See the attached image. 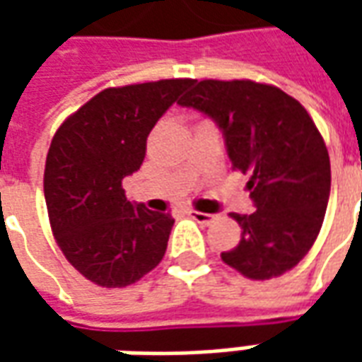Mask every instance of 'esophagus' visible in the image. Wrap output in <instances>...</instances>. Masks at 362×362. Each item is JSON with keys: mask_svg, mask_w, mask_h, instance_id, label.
<instances>
[{"mask_svg": "<svg viewBox=\"0 0 362 362\" xmlns=\"http://www.w3.org/2000/svg\"><path fill=\"white\" fill-rule=\"evenodd\" d=\"M188 215L192 219H196L197 223H202V225H209L213 219H215V215L211 213H202V211H194V209H189Z\"/></svg>", "mask_w": 362, "mask_h": 362, "instance_id": "esophagus-1", "label": "esophagus"}]
</instances>
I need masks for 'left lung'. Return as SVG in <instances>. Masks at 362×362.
I'll use <instances>...</instances> for the list:
<instances>
[{
  "label": "left lung",
  "mask_w": 362,
  "mask_h": 362,
  "mask_svg": "<svg viewBox=\"0 0 362 362\" xmlns=\"http://www.w3.org/2000/svg\"><path fill=\"white\" fill-rule=\"evenodd\" d=\"M180 106L211 118L233 168L248 174L256 211L233 213L240 243L221 258L250 279H272L308 254L326 215L332 170L304 106L272 85L196 81Z\"/></svg>",
  "instance_id": "left-lung-1"
}]
</instances>
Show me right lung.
Wrapping results in <instances>:
<instances>
[{"mask_svg": "<svg viewBox=\"0 0 362 362\" xmlns=\"http://www.w3.org/2000/svg\"><path fill=\"white\" fill-rule=\"evenodd\" d=\"M192 79L104 89L59 126L44 170L52 230L69 264L100 287H126L158 266L174 219L129 202L147 137Z\"/></svg>", "mask_w": 362, "mask_h": 362, "instance_id": "right-lung-1", "label": "right lung"}]
</instances>
